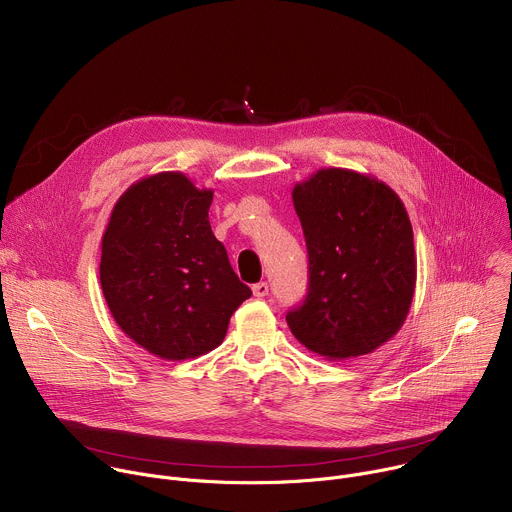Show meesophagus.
<instances>
[{
  "label": "esophagus",
  "instance_id": "34e87169",
  "mask_svg": "<svg viewBox=\"0 0 512 512\" xmlns=\"http://www.w3.org/2000/svg\"><path fill=\"white\" fill-rule=\"evenodd\" d=\"M269 294V285L265 281H259L253 285V296L255 298H265Z\"/></svg>",
  "mask_w": 512,
  "mask_h": 512
}]
</instances>
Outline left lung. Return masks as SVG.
I'll list each match as a JSON object with an SVG mask.
<instances>
[{
  "instance_id": "8db88e82",
  "label": "left lung",
  "mask_w": 512,
  "mask_h": 512,
  "mask_svg": "<svg viewBox=\"0 0 512 512\" xmlns=\"http://www.w3.org/2000/svg\"><path fill=\"white\" fill-rule=\"evenodd\" d=\"M308 247V294L287 326L328 360L369 354L403 326L415 291L413 229L371 176L326 168L291 192Z\"/></svg>"
}]
</instances>
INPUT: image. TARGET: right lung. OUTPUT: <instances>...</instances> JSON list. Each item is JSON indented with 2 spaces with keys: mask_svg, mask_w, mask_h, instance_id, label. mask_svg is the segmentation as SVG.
Listing matches in <instances>:
<instances>
[{
  "mask_svg": "<svg viewBox=\"0 0 512 512\" xmlns=\"http://www.w3.org/2000/svg\"><path fill=\"white\" fill-rule=\"evenodd\" d=\"M212 190L180 172L129 186L101 245V287L111 316L139 346L166 360L210 352L251 298L208 223Z\"/></svg>",
  "mask_w": 512,
  "mask_h": 512,
  "instance_id": "right-lung-1",
  "label": "right lung"
}]
</instances>
